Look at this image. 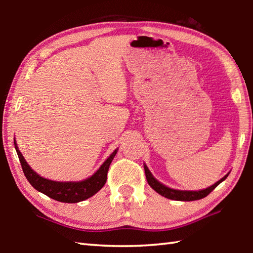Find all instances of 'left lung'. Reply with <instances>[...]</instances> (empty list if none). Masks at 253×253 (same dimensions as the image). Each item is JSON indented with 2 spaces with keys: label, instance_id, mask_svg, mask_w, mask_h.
Instances as JSON below:
<instances>
[{
  "label": "left lung",
  "instance_id": "1",
  "mask_svg": "<svg viewBox=\"0 0 253 253\" xmlns=\"http://www.w3.org/2000/svg\"><path fill=\"white\" fill-rule=\"evenodd\" d=\"M144 169H145V175H146V179L154 191L157 192L158 194H161L162 196H164L166 199L169 200H175V201H196V200H201L208 196L211 192L220 183H222L224 179L228 177L229 173L225 175L224 177H222L220 181H217L215 184H213L212 186H210L208 188H204V190H200V191H179V190H174V188H170L165 186L164 184H162L161 182H158L157 179L153 176L152 173L149 172V169L146 165H144Z\"/></svg>",
  "mask_w": 253,
  "mask_h": 253
}]
</instances>
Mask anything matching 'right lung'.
I'll list each match as a JSON object with an SVG mask.
<instances>
[{
	"mask_svg": "<svg viewBox=\"0 0 253 253\" xmlns=\"http://www.w3.org/2000/svg\"><path fill=\"white\" fill-rule=\"evenodd\" d=\"M16 153H18L19 160L22 166L23 173L29 183L36 188L37 191L45 194L49 198L63 203H78L84 201L92 195H95L98 191L101 190L107 181V173H108L109 165L113 162L115 155L118 149L111 153V155L107 158L97 172L91 175L90 177L84 179L80 182H57L51 179L44 178L37 174L30 168L27 161L24 160L22 154L19 151L16 143L14 142Z\"/></svg>",
	"mask_w": 253,
	"mask_h": 253,
	"instance_id": "add662e5",
	"label": "right lung"
}]
</instances>
